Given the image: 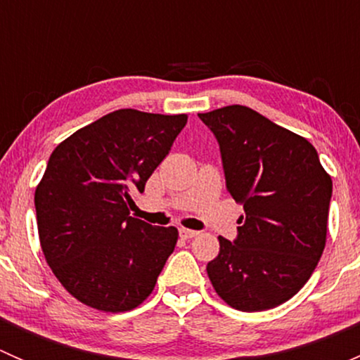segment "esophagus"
I'll use <instances>...</instances> for the list:
<instances>
[{"instance_id": "1", "label": "esophagus", "mask_w": 360, "mask_h": 360, "mask_svg": "<svg viewBox=\"0 0 360 360\" xmlns=\"http://www.w3.org/2000/svg\"><path fill=\"white\" fill-rule=\"evenodd\" d=\"M179 237L181 238H193V237H197V231L195 230H188V228H179Z\"/></svg>"}]
</instances>
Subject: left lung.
<instances>
[{
  "mask_svg": "<svg viewBox=\"0 0 360 360\" xmlns=\"http://www.w3.org/2000/svg\"><path fill=\"white\" fill-rule=\"evenodd\" d=\"M198 116L219 144L228 193L245 210L237 238L219 237L207 275L230 307L270 310L291 300L321 259L333 181L304 137L250 108Z\"/></svg>",
  "mask_w": 360,
  "mask_h": 360,
  "instance_id": "8db88e82",
  "label": "left lung"
}]
</instances>
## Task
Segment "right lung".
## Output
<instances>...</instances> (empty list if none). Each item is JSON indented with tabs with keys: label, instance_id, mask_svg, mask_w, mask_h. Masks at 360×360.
Returning <instances> with one entry per match:
<instances>
[{
	"label": "right lung",
	"instance_id": "1",
	"mask_svg": "<svg viewBox=\"0 0 360 360\" xmlns=\"http://www.w3.org/2000/svg\"><path fill=\"white\" fill-rule=\"evenodd\" d=\"M186 122V115L118 110L50 155L34 193L39 242L53 275L82 303L116 314L153 291L177 230L136 219L129 207Z\"/></svg>",
	"mask_w": 360,
	"mask_h": 360
}]
</instances>
